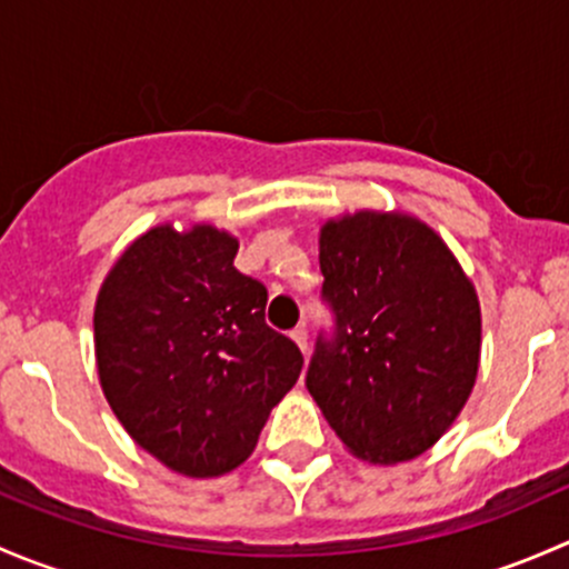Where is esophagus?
Here are the masks:
<instances>
[{"label":"esophagus","mask_w":569,"mask_h":569,"mask_svg":"<svg viewBox=\"0 0 569 569\" xmlns=\"http://www.w3.org/2000/svg\"><path fill=\"white\" fill-rule=\"evenodd\" d=\"M291 338H295V343L302 349V352H308V330H306V327L297 325L295 330H291Z\"/></svg>","instance_id":"34e87169"}]
</instances>
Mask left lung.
I'll return each instance as SVG.
<instances>
[{
	"mask_svg": "<svg viewBox=\"0 0 569 569\" xmlns=\"http://www.w3.org/2000/svg\"><path fill=\"white\" fill-rule=\"evenodd\" d=\"M321 300L306 386L355 457L407 462L455 423L479 375L481 311L443 239L416 217L355 211L319 233Z\"/></svg>",
	"mask_w": 569,
	"mask_h": 569,
	"instance_id": "1",
	"label": "left lung"
}]
</instances>
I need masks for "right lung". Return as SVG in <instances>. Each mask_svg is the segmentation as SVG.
<instances>
[{
  "label": "right lung",
  "instance_id": "1",
  "mask_svg": "<svg viewBox=\"0 0 569 569\" xmlns=\"http://www.w3.org/2000/svg\"><path fill=\"white\" fill-rule=\"evenodd\" d=\"M239 242L211 226H157L126 248L96 300L104 396L137 446L194 479L252 455L302 352L263 321L267 289L233 267Z\"/></svg>",
  "mask_w": 569,
  "mask_h": 569
}]
</instances>
